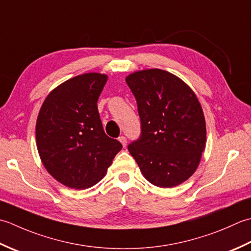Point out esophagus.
<instances>
[{"label":"esophagus","instance_id":"obj_1","mask_svg":"<svg viewBox=\"0 0 251 251\" xmlns=\"http://www.w3.org/2000/svg\"><path fill=\"white\" fill-rule=\"evenodd\" d=\"M118 140H119V142L122 144V146H126V145L127 141H126V136H120Z\"/></svg>","mask_w":251,"mask_h":251}]
</instances>
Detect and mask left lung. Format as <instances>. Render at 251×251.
<instances>
[{"label": "left lung", "mask_w": 251, "mask_h": 251, "mask_svg": "<svg viewBox=\"0 0 251 251\" xmlns=\"http://www.w3.org/2000/svg\"><path fill=\"white\" fill-rule=\"evenodd\" d=\"M141 118V136L127 146L148 182L173 187L193 176L206 144V121L193 90L161 69L126 78Z\"/></svg>", "instance_id": "1"}]
</instances>
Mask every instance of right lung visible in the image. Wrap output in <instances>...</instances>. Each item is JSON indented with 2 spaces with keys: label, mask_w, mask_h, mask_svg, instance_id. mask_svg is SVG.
I'll list each match as a JSON object with an SVG mask.
<instances>
[{
  "label": "right lung",
  "mask_w": 251,
  "mask_h": 251,
  "mask_svg": "<svg viewBox=\"0 0 251 251\" xmlns=\"http://www.w3.org/2000/svg\"><path fill=\"white\" fill-rule=\"evenodd\" d=\"M107 79L97 73L76 75L55 88L41 106L35 125L39 155L50 175L67 187L95 185L122 148L105 134L97 109Z\"/></svg>",
  "instance_id": "1"
}]
</instances>
